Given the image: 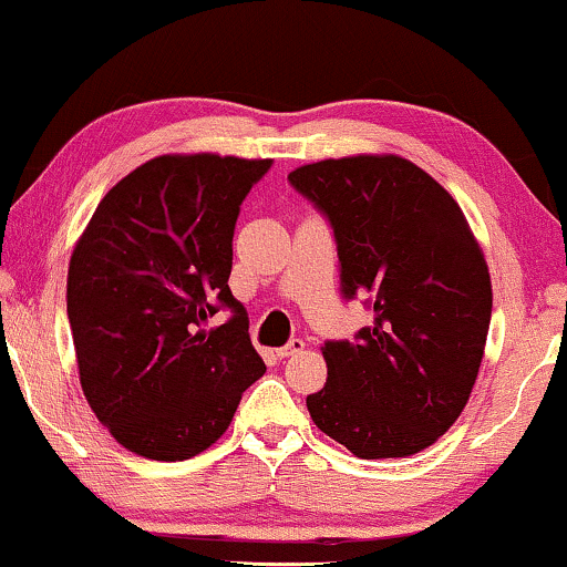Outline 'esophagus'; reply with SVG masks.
Listing matches in <instances>:
<instances>
[{"instance_id":"34e87169","label":"esophagus","mask_w":567,"mask_h":567,"mask_svg":"<svg viewBox=\"0 0 567 567\" xmlns=\"http://www.w3.org/2000/svg\"><path fill=\"white\" fill-rule=\"evenodd\" d=\"M305 340L301 338H293V340H289V343H286L284 348H278V359H291V355H299V353H305Z\"/></svg>"}]
</instances>
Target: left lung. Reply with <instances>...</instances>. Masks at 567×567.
<instances>
[{"mask_svg": "<svg viewBox=\"0 0 567 567\" xmlns=\"http://www.w3.org/2000/svg\"><path fill=\"white\" fill-rule=\"evenodd\" d=\"M289 181L332 224L343 293L374 309L353 343L322 346L328 382L309 415L361 460L423 452L462 415L483 363V247L444 185L398 154L312 162Z\"/></svg>", "mask_w": 567, "mask_h": 567, "instance_id": "1", "label": "left lung"}]
</instances>
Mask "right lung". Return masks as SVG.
<instances>
[{
  "mask_svg": "<svg viewBox=\"0 0 567 567\" xmlns=\"http://www.w3.org/2000/svg\"><path fill=\"white\" fill-rule=\"evenodd\" d=\"M270 159L159 154L100 200L76 239L66 312L84 398L128 452L190 460L266 374L229 291L239 204ZM219 306L229 323L204 331Z\"/></svg>",
  "mask_w": 567,
  "mask_h": 567,
  "instance_id": "add662e5",
  "label": "right lung"
}]
</instances>
